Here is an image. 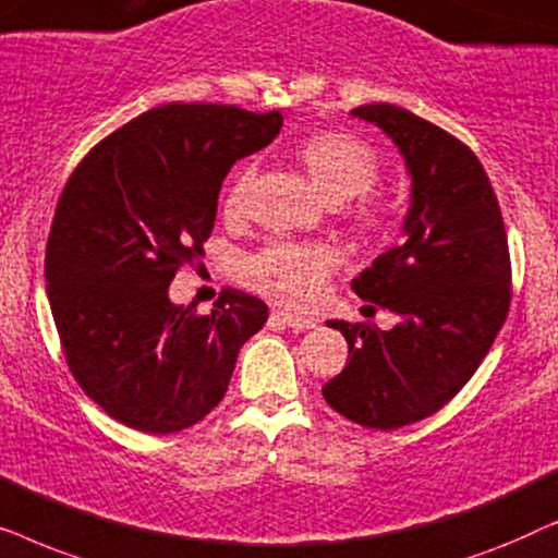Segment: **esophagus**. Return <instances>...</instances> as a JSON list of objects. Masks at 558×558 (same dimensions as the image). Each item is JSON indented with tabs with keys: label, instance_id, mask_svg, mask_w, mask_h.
I'll use <instances>...</instances> for the list:
<instances>
[{
	"label": "esophagus",
	"instance_id": "1",
	"mask_svg": "<svg viewBox=\"0 0 558 558\" xmlns=\"http://www.w3.org/2000/svg\"><path fill=\"white\" fill-rule=\"evenodd\" d=\"M274 319H279V323H284L287 327H292V330H312V327H315V319H310V317H302V315H294V312H287V310H279V312H274L271 315Z\"/></svg>",
	"mask_w": 558,
	"mask_h": 558
}]
</instances>
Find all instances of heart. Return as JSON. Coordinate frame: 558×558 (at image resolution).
I'll use <instances>...</instances> for the list:
<instances>
[{"instance_id": "1", "label": "heart", "mask_w": 558, "mask_h": 558, "mask_svg": "<svg viewBox=\"0 0 558 558\" xmlns=\"http://www.w3.org/2000/svg\"><path fill=\"white\" fill-rule=\"evenodd\" d=\"M296 162L310 174L315 187L332 203L353 201L365 195L378 180V157L368 144L353 134L319 132L296 147ZM254 170L243 167L233 174L223 197V213L239 218L246 208L248 182ZM353 218L365 231H380L386 226V213L376 203L361 201L355 205ZM335 266V254L323 243H292L274 241L251 256L248 279L258 292L274 300L304 307L323 294L327 274Z\"/></svg>"}]
</instances>
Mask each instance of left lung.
<instances>
[{
  "label": "left lung",
  "mask_w": 558,
  "mask_h": 558,
  "mask_svg": "<svg viewBox=\"0 0 558 558\" xmlns=\"http://www.w3.org/2000/svg\"><path fill=\"white\" fill-rule=\"evenodd\" d=\"M350 113L399 147L411 203L401 246L350 284L399 323H327L345 335L350 361L323 396L350 422L391 432L454 399L498 338L510 307L508 239L490 180L460 140L391 104Z\"/></svg>",
  "instance_id": "obj_1"
}]
</instances>
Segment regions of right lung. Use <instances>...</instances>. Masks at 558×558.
<instances>
[{
  "label": "right lung",
  "mask_w": 558,
  "mask_h": 558,
  "mask_svg": "<svg viewBox=\"0 0 558 558\" xmlns=\"http://www.w3.org/2000/svg\"><path fill=\"white\" fill-rule=\"evenodd\" d=\"M281 124V111L165 104L96 144L68 180L45 251L48 300L71 373L117 422L147 434L201 422L269 317L239 289L197 315L170 300V281L205 256L228 170Z\"/></svg>",
  "instance_id": "right-lung-1"
}]
</instances>
